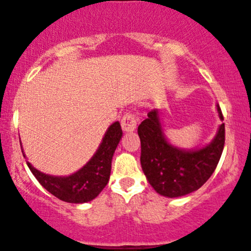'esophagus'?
Here are the masks:
<instances>
[{
  "mask_svg": "<svg viewBox=\"0 0 251 251\" xmlns=\"http://www.w3.org/2000/svg\"><path fill=\"white\" fill-rule=\"evenodd\" d=\"M122 128L124 132H133L137 128V119L133 114L127 113L123 117Z\"/></svg>",
  "mask_w": 251,
  "mask_h": 251,
  "instance_id": "obj_1",
  "label": "esophagus"
}]
</instances>
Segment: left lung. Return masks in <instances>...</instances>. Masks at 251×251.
Returning <instances> with one entry per match:
<instances>
[{
    "label": "left lung",
    "mask_w": 251,
    "mask_h": 251,
    "mask_svg": "<svg viewBox=\"0 0 251 251\" xmlns=\"http://www.w3.org/2000/svg\"><path fill=\"white\" fill-rule=\"evenodd\" d=\"M216 107L223 120L220 106ZM160 114L158 109L149 112L148 119L138 126L140 164L146 179L158 194L181 197L200 189L214 174L223 152L226 128L221 124L214 139L201 148L181 149L168 140Z\"/></svg>",
    "instance_id": "1"
}]
</instances>
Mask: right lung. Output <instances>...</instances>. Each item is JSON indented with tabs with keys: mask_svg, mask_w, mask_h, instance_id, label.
<instances>
[{
	"mask_svg": "<svg viewBox=\"0 0 251 251\" xmlns=\"http://www.w3.org/2000/svg\"><path fill=\"white\" fill-rule=\"evenodd\" d=\"M122 137L123 131L120 123H113L105 132L99 148L91 159L81 169L68 176L43 174L34 168L28 160L25 162L39 183L56 198L67 203H87L98 197V195L107 185L111 175L112 158ZM22 153L25 158L24 151Z\"/></svg>",
	"mask_w": 251,
	"mask_h": 251,
	"instance_id": "obj_1",
	"label": "right lung"
}]
</instances>
